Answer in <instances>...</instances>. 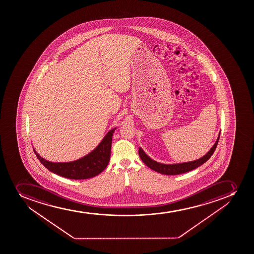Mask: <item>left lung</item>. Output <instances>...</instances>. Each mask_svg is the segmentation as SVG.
Masks as SVG:
<instances>
[{
	"label": "left lung",
	"instance_id": "1",
	"mask_svg": "<svg viewBox=\"0 0 254 254\" xmlns=\"http://www.w3.org/2000/svg\"><path fill=\"white\" fill-rule=\"evenodd\" d=\"M219 136L220 132L219 133V136L217 139L214 146L211 147L210 150L208 151V153L201 157V158L195 160V161H189V162H184V163L178 164H162L159 163L157 161H155L152 159L150 158L145 152L141 147L139 148V156L141 157V161L148 166L149 168L151 170L159 172V173L163 174V175H168V176H174V175H180V174L186 173L188 171H192L193 169L197 168L203 163H205L208 159L210 158L211 156L214 153V151L216 149L217 145L219 142Z\"/></svg>",
	"mask_w": 254,
	"mask_h": 254
}]
</instances>
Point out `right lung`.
Returning a JSON list of instances; mask_svg holds the SVG:
<instances>
[{
  "mask_svg": "<svg viewBox=\"0 0 254 254\" xmlns=\"http://www.w3.org/2000/svg\"><path fill=\"white\" fill-rule=\"evenodd\" d=\"M116 128L108 131L98 146L82 158L69 162H51L35 151L39 161L53 173L72 180H84L98 176L107 167L110 160L112 137Z\"/></svg>",
  "mask_w": 254,
  "mask_h": 254,
  "instance_id": "right-lung-1",
  "label": "right lung"
}]
</instances>
